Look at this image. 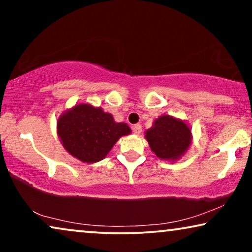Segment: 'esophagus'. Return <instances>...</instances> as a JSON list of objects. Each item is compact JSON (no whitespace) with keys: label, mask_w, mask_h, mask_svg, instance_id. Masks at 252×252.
Here are the masks:
<instances>
[{"label":"esophagus","mask_w":252,"mask_h":252,"mask_svg":"<svg viewBox=\"0 0 252 252\" xmlns=\"http://www.w3.org/2000/svg\"><path fill=\"white\" fill-rule=\"evenodd\" d=\"M132 129H133L134 134H136V135H140L141 132H142V126H141V125H134L132 127Z\"/></svg>","instance_id":"esophagus-1"}]
</instances>
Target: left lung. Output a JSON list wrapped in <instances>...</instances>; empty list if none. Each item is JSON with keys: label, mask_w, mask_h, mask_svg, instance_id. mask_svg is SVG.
I'll return each mask as SVG.
<instances>
[{"label": "left lung", "mask_w": 252, "mask_h": 252, "mask_svg": "<svg viewBox=\"0 0 252 252\" xmlns=\"http://www.w3.org/2000/svg\"><path fill=\"white\" fill-rule=\"evenodd\" d=\"M144 136L153 153L166 160H178L191 143V130L187 124L167 115L155 120Z\"/></svg>", "instance_id": "left-lung-1"}]
</instances>
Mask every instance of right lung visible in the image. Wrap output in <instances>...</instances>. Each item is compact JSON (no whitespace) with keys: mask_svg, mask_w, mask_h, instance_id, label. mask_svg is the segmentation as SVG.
Returning <instances> with one entry per match:
<instances>
[{"mask_svg":"<svg viewBox=\"0 0 252 252\" xmlns=\"http://www.w3.org/2000/svg\"><path fill=\"white\" fill-rule=\"evenodd\" d=\"M129 133L127 124L116 123L102 108L84 103L62 113L57 120V134L63 147L85 163L102 160L119 137Z\"/></svg>","mask_w":252,"mask_h":252,"instance_id":"1","label":"right lung"}]
</instances>
